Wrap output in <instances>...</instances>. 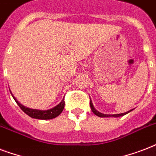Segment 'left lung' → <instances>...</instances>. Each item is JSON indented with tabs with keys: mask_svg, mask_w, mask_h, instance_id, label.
I'll list each match as a JSON object with an SVG mask.
<instances>
[{
	"mask_svg": "<svg viewBox=\"0 0 156 156\" xmlns=\"http://www.w3.org/2000/svg\"><path fill=\"white\" fill-rule=\"evenodd\" d=\"M90 108H91V111L93 112V113L95 114L96 116H100V117H119V116H124V115H126V114L129 113V112H131L133 109H131V110H129V111L126 112H124V113H120V114H104V113H101V112H100L99 111H97L96 109L95 108V107H94V105H93V103L92 101H91V100H90Z\"/></svg>",
	"mask_w": 156,
	"mask_h": 156,
	"instance_id": "obj_1",
	"label": "left lung"
}]
</instances>
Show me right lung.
<instances>
[{
    "mask_svg": "<svg viewBox=\"0 0 156 156\" xmlns=\"http://www.w3.org/2000/svg\"><path fill=\"white\" fill-rule=\"evenodd\" d=\"M10 91V90H9ZM11 95L13 96V100H15L16 103L20 107V108L25 112L27 115H28L30 117L35 119H40V120H50V119L55 118L56 116H58L61 113V112L63 111L64 107H65V101L64 99L61 100V102L58 104L56 106L51 109H48V110H39V109H33L27 108V107L23 106V104L18 102L17 99L13 95L12 92L10 91Z\"/></svg>",
    "mask_w": 156,
    "mask_h": 156,
    "instance_id": "add662e5",
    "label": "right lung"
}]
</instances>
